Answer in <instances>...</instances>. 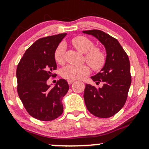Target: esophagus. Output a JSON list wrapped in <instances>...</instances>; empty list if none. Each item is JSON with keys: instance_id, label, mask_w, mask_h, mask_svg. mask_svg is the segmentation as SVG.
Segmentation results:
<instances>
[{"instance_id": "1", "label": "esophagus", "mask_w": 149, "mask_h": 149, "mask_svg": "<svg viewBox=\"0 0 149 149\" xmlns=\"http://www.w3.org/2000/svg\"><path fill=\"white\" fill-rule=\"evenodd\" d=\"M73 83H74V80H68V83H69V85L73 84Z\"/></svg>"}]
</instances>
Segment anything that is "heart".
I'll return each mask as SVG.
<instances>
[{
  "label": "heart",
  "mask_w": 149,
  "mask_h": 149,
  "mask_svg": "<svg viewBox=\"0 0 149 149\" xmlns=\"http://www.w3.org/2000/svg\"><path fill=\"white\" fill-rule=\"evenodd\" d=\"M73 45L80 52L85 53V59L92 69L98 70L102 67L105 61V54L98 47H94L91 40L84 36H78L72 40ZM66 45L61 42L54 52V59L58 64L64 62ZM90 73V68L86 64H68L61 71V76L69 80L79 79Z\"/></svg>",
  "instance_id": "heart-1"
}]
</instances>
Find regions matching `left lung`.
Here are the masks:
<instances>
[{
    "instance_id": "8db88e82",
    "label": "left lung",
    "mask_w": 149,
    "mask_h": 149,
    "mask_svg": "<svg viewBox=\"0 0 149 149\" xmlns=\"http://www.w3.org/2000/svg\"><path fill=\"white\" fill-rule=\"evenodd\" d=\"M83 33L95 37L104 46L106 61L103 68L91 77L97 88L86 84L84 100L88 110L102 118L111 117L123 107L131 85L130 63L127 54L117 39L100 30L83 31Z\"/></svg>"
}]
</instances>
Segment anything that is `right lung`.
I'll return each mask as SVG.
<instances>
[{
	"instance_id": "obj_1",
	"label": "right lung",
	"mask_w": 149,
	"mask_h": 149,
	"mask_svg": "<svg viewBox=\"0 0 149 149\" xmlns=\"http://www.w3.org/2000/svg\"><path fill=\"white\" fill-rule=\"evenodd\" d=\"M66 35L37 40L26 50L17 68L19 97L27 112L40 120H52L63 113L62 99L69 90V84L60 79L51 88L47 80L54 76V52Z\"/></svg>"
}]
</instances>
